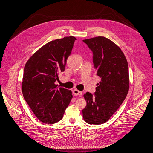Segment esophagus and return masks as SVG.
Masks as SVG:
<instances>
[{
  "label": "esophagus",
  "mask_w": 153,
  "mask_h": 153,
  "mask_svg": "<svg viewBox=\"0 0 153 153\" xmlns=\"http://www.w3.org/2000/svg\"><path fill=\"white\" fill-rule=\"evenodd\" d=\"M73 94L74 96H81L82 95V92L79 91L77 89H74L73 90Z\"/></svg>",
  "instance_id": "1"
}]
</instances>
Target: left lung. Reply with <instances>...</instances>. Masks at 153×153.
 <instances>
[{"label":"left lung","instance_id":"left-lung-1","mask_svg":"<svg viewBox=\"0 0 153 153\" xmlns=\"http://www.w3.org/2000/svg\"><path fill=\"white\" fill-rule=\"evenodd\" d=\"M93 53L97 75L101 78L93 94H84L83 119L100 125L108 121L126 99L129 88L128 67L121 49L110 39L98 36L82 40Z\"/></svg>","mask_w":153,"mask_h":153}]
</instances>
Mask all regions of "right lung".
Returning a JSON list of instances; mask_svg holds the SVG:
<instances>
[{"label": "right lung", "instance_id": "right-lung-1", "mask_svg": "<svg viewBox=\"0 0 153 153\" xmlns=\"http://www.w3.org/2000/svg\"><path fill=\"white\" fill-rule=\"evenodd\" d=\"M76 38L67 36L51 41L39 48L25 66L22 92L27 105L42 122L60 121L72 98V91L55 82L64 72Z\"/></svg>", "mask_w": 153, "mask_h": 153}]
</instances>
